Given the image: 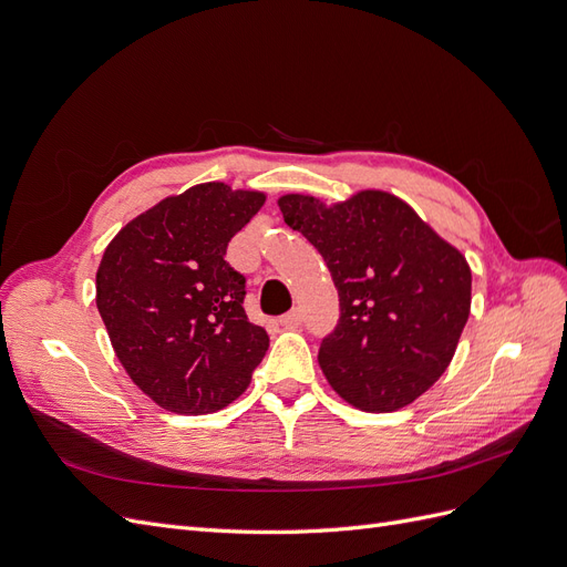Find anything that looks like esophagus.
<instances>
[{
  "instance_id": "esophagus-1",
  "label": "esophagus",
  "mask_w": 567,
  "mask_h": 567,
  "mask_svg": "<svg viewBox=\"0 0 567 567\" xmlns=\"http://www.w3.org/2000/svg\"><path fill=\"white\" fill-rule=\"evenodd\" d=\"M279 323L286 326V329H296V326L302 323V312L300 310H290L284 317H279Z\"/></svg>"
}]
</instances>
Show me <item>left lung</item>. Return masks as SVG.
Segmentation results:
<instances>
[{
	"instance_id": "left-lung-1",
	"label": "left lung",
	"mask_w": 567,
	"mask_h": 567,
	"mask_svg": "<svg viewBox=\"0 0 567 567\" xmlns=\"http://www.w3.org/2000/svg\"><path fill=\"white\" fill-rule=\"evenodd\" d=\"M279 210L323 257L340 321L319 367L354 409L385 414L419 400L452 364L471 315V267L406 200L362 188L326 205L284 194Z\"/></svg>"
}]
</instances>
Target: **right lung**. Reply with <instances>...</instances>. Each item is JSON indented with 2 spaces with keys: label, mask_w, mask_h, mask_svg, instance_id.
Listing matches in <instances>:
<instances>
[{
  "label": "right lung",
  "mask_w": 567,
  "mask_h": 567,
  "mask_svg": "<svg viewBox=\"0 0 567 567\" xmlns=\"http://www.w3.org/2000/svg\"><path fill=\"white\" fill-rule=\"evenodd\" d=\"M265 192L205 182L130 219L96 269V307L132 383L165 411L210 414L244 394L269 336L225 252Z\"/></svg>",
  "instance_id": "add662e5"
}]
</instances>
